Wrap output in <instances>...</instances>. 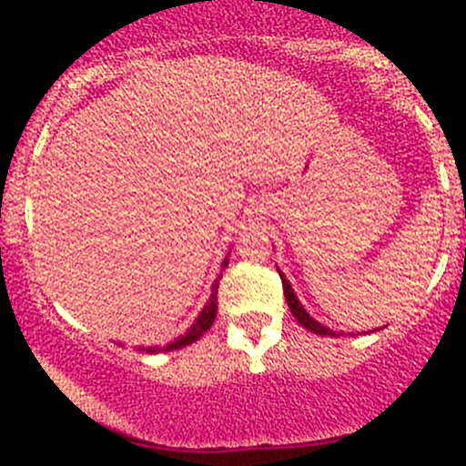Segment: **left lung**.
<instances>
[{"label":"left lung","mask_w":466,"mask_h":466,"mask_svg":"<svg viewBox=\"0 0 466 466\" xmlns=\"http://www.w3.org/2000/svg\"><path fill=\"white\" fill-rule=\"evenodd\" d=\"M279 277H281V286H284V298H286V302H289V309H290V313H293V316H295V320L302 324L304 329H309V331L318 333V336H336V333H333L331 329H327V327H324V324H320L318 320H313V318L309 316L307 311H304V307H302V304H299L298 295H295V290L290 289L289 279H286V277L281 275V272H279Z\"/></svg>","instance_id":"left-lung-1"}]
</instances>
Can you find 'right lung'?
I'll return each instance as SVG.
<instances>
[{"label": "right lung", "instance_id": "1", "mask_svg": "<svg viewBox=\"0 0 466 466\" xmlns=\"http://www.w3.org/2000/svg\"><path fill=\"white\" fill-rule=\"evenodd\" d=\"M225 266H228V259L220 263V268H225ZM220 277H223V272H220V275L214 279V286H211V298H209V302L205 304V309H203V311H200V316L196 318V322L191 324L189 329H187L185 336H180V338H177V340H173L171 345H167V347H146V354H157V351L182 350V347L191 345V342H196L200 336H203L207 329H209L211 324H214L216 311H218V298H216V293H218V281H220Z\"/></svg>", "mask_w": 466, "mask_h": 466}]
</instances>
